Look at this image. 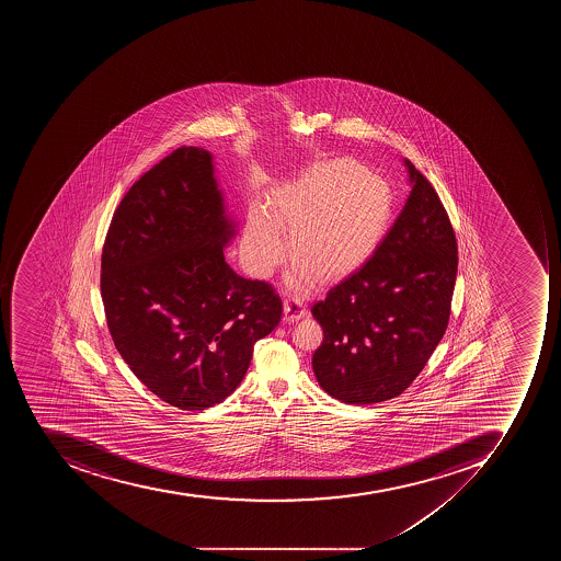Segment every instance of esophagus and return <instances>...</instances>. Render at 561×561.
Here are the masks:
<instances>
[{
    "mask_svg": "<svg viewBox=\"0 0 561 561\" xmlns=\"http://www.w3.org/2000/svg\"><path fill=\"white\" fill-rule=\"evenodd\" d=\"M305 316H307V309H305L304 304L298 298H287L284 301V321H300Z\"/></svg>",
    "mask_w": 561,
    "mask_h": 561,
    "instance_id": "obj_1",
    "label": "esophagus"
}]
</instances>
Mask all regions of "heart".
Listing matches in <instances>:
<instances>
[{
	"label": "heart",
	"mask_w": 561,
	"mask_h": 561,
	"mask_svg": "<svg viewBox=\"0 0 561 561\" xmlns=\"http://www.w3.org/2000/svg\"><path fill=\"white\" fill-rule=\"evenodd\" d=\"M391 216L388 184L353 159H331L307 168L256 208L243 228L242 260L249 272L274 274L291 242L295 265L287 284L307 289L316 274L336 280L351 274L385 234Z\"/></svg>",
	"instance_id": "1"
}]
</instances>
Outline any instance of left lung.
<instances>
[{
	"mask_svg": "<svg viewBox=\"0 0 561 561\" xmlns=\"http://www.w3.org/2000/svg\"><path fill=\"white\" fill-rule=\"evenodd\" d=\"M411 195L370 260L312 307L322 327L313 353L319 386L353 405L402 394L446 333L458 243L428 179L403 161Z\"/></svg>",
	"mask_w": 561,
	"mask_h": 561,
	"instance_id": "obj_1",
	"label": "left lung"
}]
</instances>
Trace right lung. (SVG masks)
Instances as JSON below:
<instances>
[{
    "instance_id": "1",
    "label": "right lung",
    "mask_w": 561,
    "mask_h": 561,
    "mask_svg": "<svg viewBox=\"0 0 561 561\" xmlns=\"http://www.w3.org/2000/svg\"><path fill=\"white\" fill-rule=\"evenodd\" d=\"M234 228L213 154L181 147L131 185L106 233L100 286L112 340L141 385L181 411L230 397L283 316L270 284L226 263Z\"/></svg>"
}]
</instances>
